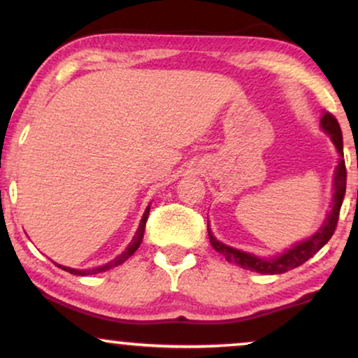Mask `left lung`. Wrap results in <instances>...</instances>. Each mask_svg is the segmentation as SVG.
Here are the masks:
<instances>
[{
  "instance_id": "left-lung-1",
  "label": "left lung",
  "mask_w": 358,
  "mask_h": 358,
  "mask_svg": "<svg viewBox=\"0 0 358 358\" xmlns=\"http://www.w3.org/2000/svg\"><path fill=\"white\" fill-rule=\"evenodd\" d=\"M322 127L324 133L331 138L334 145L338 151V155L343 158V138H342V129H340L338 121H336L334 114H330L328 110H324L322 116ZM340 158L338 166L335 170L334 176V203H331V210L328 212L327 220L323 222L322 227L316 231L310 239L298 242L296 245H293L291 249H287L286 252L279 254L276 257H257L254 254H248L244 250L234 249L231 245L222 244L213 237V234L208 227V239H210L212 248L220 252L222 256L227 259L229 262L241 266V268L256 271L259 274H282L286 271H291L298 266L305 264L310 257H313L320 249L327 244L328 241L334 236L336 229V222H338L340 215V207H342L343 196H345V188H347V168H345V159Z\"/></svg>"
}]
</instances>
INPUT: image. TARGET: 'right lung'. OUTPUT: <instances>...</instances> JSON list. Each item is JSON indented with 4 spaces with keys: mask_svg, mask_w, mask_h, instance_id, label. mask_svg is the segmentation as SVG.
I'll return each instance as SVG.
<instances>
[{
    "mask_svg": "<svg viewBox=\"0 0 358 358\" xmlns=\"http://www.w3.org/2000/svg\"><path fill=\"white\" fill-rule=\"evenodd\" d=\"M148 215H150V205H148L145 213H143V219H141V222H139V227H138L136 234H134V237H133V241H131V244L127 245L124 252L119 254V256H117L116 259H113V261L108 262V264L99 266V268H92V269H73V268H67V266H60V264H57V266H59L60 269L67 271V273L76 274V276H90V274H99V273H104V271H108V269L116 268V266L122 264V262L127 261V259L133 256V254L138 250L139 245H141L143 236H145V227H146Z\"/></svg>",
    "mask_w": 358,
    "mask_h": 358,
    "instance_id": "obj_1",
    "label": "right lung"
}]
</instances>
